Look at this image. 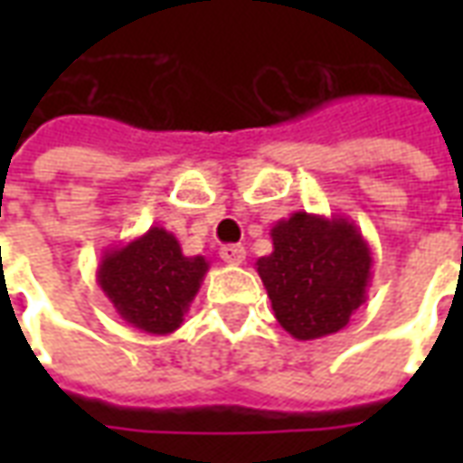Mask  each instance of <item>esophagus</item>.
<instances>
[{
  "instance_id": "obj_1",
  "label": "esophagus",
  "mask_w": 463,
  "mask_h": 463,
  "mask_svg": "<svg viewBox=\"0 0 463 463\" xmlns=\"http://www.w3.org/2000/svg\"><path fill=\"white\" fill-rule=\"evenodd\" d=\"M221 258L228 265H241L245 260V248L242 245H225V248H221Z\"/></svg>"
}]
</instances>
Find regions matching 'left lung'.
Masks as SVG:
<instances>
[{"instance_id": "1", "label": "left lung", "mask_w": 463, "mask_h": 463, "mask_svg": "<svg viewBox=\"0 0 463 463\" xmlns=\"http://www.w3.org/2000/svg\"><path fill=\"white\" fill-rule=\"evenodd\" d=\"M272 252L255 268L272 312L295 340H320L345 330L367 302L372 248L345 215L298 211L270 228Z\"/></svg>"}]
</instances>
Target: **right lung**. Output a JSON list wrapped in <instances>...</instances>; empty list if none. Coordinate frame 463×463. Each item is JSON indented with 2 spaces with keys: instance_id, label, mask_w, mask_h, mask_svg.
Wrapping results in <instances>:
<instances>
[{
  "instance_id": "1",
  "label": "right lung",
  "mask_w": 463,
  "mask_h": 463,
  "mask_svg": "<svg viewBox=\"0 0 463 463\" xmlns=\"http://www.w3.org/2000/svg\"><path fill=\"white\" fill-rule=\"evenodd\" d=\"M208 268L203 255H183L178 238L153 225L131 242L104 250L96 282L131 327L171 335L183 325Z\"/></svg>"
}]
</instances>
